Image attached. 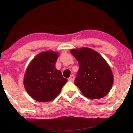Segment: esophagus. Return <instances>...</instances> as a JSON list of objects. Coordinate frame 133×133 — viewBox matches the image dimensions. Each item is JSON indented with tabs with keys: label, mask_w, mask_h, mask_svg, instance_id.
Wrapping results in <instances>:
<instances>
[{
	"label": "esophagus",
	"mask_w": 133,
	"mask_h": 133,
	"mask_svg": "<svg viewBox=\"0 0 133 133\" xmlns=\"http://www.w3.org/2000/svg\"><path fill=\"white\" fill-rule=\"evenodd\" d=\"M74 79V75H71L70 76V77H69L68 80L70 81H73Z\"/></svg>",
	"instance_id": "obj_1"
}]
</instances>
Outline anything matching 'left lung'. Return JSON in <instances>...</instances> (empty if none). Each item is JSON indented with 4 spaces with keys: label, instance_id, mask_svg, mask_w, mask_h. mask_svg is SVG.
Segmentation results:
<instances>
[{
    "label": "left lung",
    "instance_id": "1",
    "mask_svg": "<svg viewBox=\"0 0 133 133\" xmlns=\"http://www.w3.org/2000/svg\"><path fill=\"white\" fill-rule=\"evenodd\" d=\"M71 52L79 62L74 83L84 96L92 99L106 96L113 84V75L104 58L86 47L72 49Z\"/></svg>",
    "mask_w": 133,
    "mask_h": 133
}]
</instances>
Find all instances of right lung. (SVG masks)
Segmentation results:
<instances>
[{
  "mask_svg": "<svg viewBox=\"0 0 133 133\" xmlns=\"http://www.w3.org/2000/svg\"><path fill=\"white\" fill-rule=\"evenodd\" d=\"M57 53L45 51L38 54L29 65L24 76L25 89L34 99L39 102L53 100L68 79L55 68Z\"/></svg>",
  "mask_w": 133,
  "mask_h": 133,
  "instance_id": "1",
  "label": "right lung"
}]
</instances>
